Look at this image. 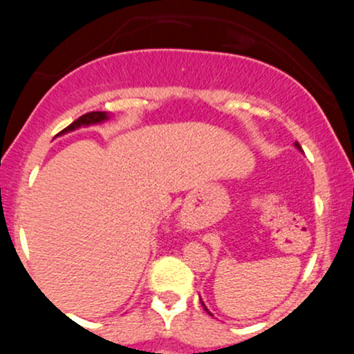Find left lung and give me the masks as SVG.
I'll use <instances>...</instances> for the list:
<instances>
[{
  "instance_id": "obj_1",
  "label": "left lung",
  "mask_w": 354,
  "mask_h": 354,
  "mask_svg": "<svg viewBox=\"0 0 354 354\" xmlns=\"http://www.w3.org/2000/svg\"><path fill=\"white\" fill-rule=\"evenodd\" d=\"M295 146H296V148H298V149H299V151H301V146H299V143H298V141H296V143H295ZM200 301H201V299H200ZM201 304H203V308H205V310H206V311H208V308H206V306H205V303H203V301H201ZM208 313H209V311H208ZM209 315H211V313H209Z\"/></svg>"
}]
</instances>
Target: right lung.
<instances>
[{"label":"right lung","mask_w":354,"mask_h":354,"mask_svg":"<svg viewBox=\"0 0 354 354\" xmlns=\"http://www.w3.org/2000/svg\"><path fill=\"white\" fill-rule=\"evenodd\" d=\"M108 113L106 111H91V113H86V115L80 116L78 120L73 121V123L68 126V128H64L63 131L59 133V135H64V133H70V131H75V129L81 128V126H89V124H98V123H103V121L108 120Z\"/></svg>","instance_id":"right-lung-1"}]
</instances>
